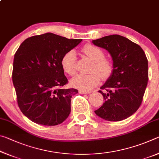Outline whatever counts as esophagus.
<instances>
[{
    "label": "esophagus",
    "mask_w": 159,
    "mask_h": 159,
    "mask_svg": "<svg viewBox=\"0 0 159 159\" xmlns=\"http://www.w3.org/2000/svg\"><path fill=\"white\" fill-rule=\"evenodd\" d=\"M79 92L80 94H88L90 93V91H86V90H80Z\"/></svg>",
    "instance_id": "esophagus-1"
}]
</instances>
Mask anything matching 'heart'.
I'll use <instances>...</instances> for the list:
<instances>
[{
	"mask_svg": "<svg viewBox=\"0 0 159 159\" xmlns=\"http://www.w3.org/2000/svg\"><path fill=\"white\" fill-rule=\"evenodd\" d=\"M84 55L93 61L90 74H79L74 78L71 83L75 88L83 90H89L98 84L102 79H107L114 71L112 61L105 58L104 51L93 45H85L82 48ZM76 54L71 50L64 54L61 59V66L69 76H74L77 72Z\"/></svg>",
	"mask_w": 159,
	"mask_h": 159,
	"instance_id": "obj_1",
	"label": "heart"
}]
</instances>
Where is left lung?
<instances>
[{
  "mask_svg": "<svg viewBox=\"0 0 159 159\" xmlns=\"http://www.w3.org/2000/svg\"><path fill=\"white\" fill-rule=\"evenodd\" d=\"M93 44L111 55L114 71L99 90L103 105L95 114L109 121H119L133 115L143 100L149 74L146 55L139 45L119 35L94 40Z\"/></svg>",
  "mask_w": 159,
  "mask_h": 159,
  "instance_id": "8db88e82",
  "label": "left lung"
}]
</instances>
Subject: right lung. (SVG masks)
Returning <instances> with one entry per match:
<instances>
[{"label":"right lung","instance_id":"1","mask_svg":"<svg viewBox=\"0 0 159 159\" xmlns=\"http://www.w3.org/2000/svg\"><path fill=\"white\" fill-rule=\"evenodd\" d=\"M82 41L52 33L29 37L15 54L12 82L18 107L31 121L53 126L71 112V98L78 90L68 83L61 66L64 54Z\"/></svg>","mask_w":159,"mask_h":159}]
</instances>
